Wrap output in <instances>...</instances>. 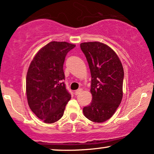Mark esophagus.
I'll return each instance as SVG.
<instances>
[{"label": "esophagus", "mask_w": 154, "mask_h": 154, "mask_svg": "<svg viewBox=\"0 0 154 154\" xmlns=\"http://www.w3.org/2000/svg\"><path fill=\"white\" fill-rule=\"evenodd\" d=\"M82 89H78V90H76L75 92V94L76 95H79V94L80 93V92H82Z\"/></svg>", "instance_id": "1"}]
</instances>
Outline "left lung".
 Masks as SVG:
<instances>
[{
	"instance_id": "obj_1",
	"label": "left lung",
	"mask_w": 154,
	"mask_h": 154,
	"mask_svg": "<svg viewBox=\"0 0 154 154\" xmlns=\"http://www.w3.org/2000/svg\"><path fill=\"white\" fill-rule=\"evenodd\" d=\"M80 48L91 73L92 100L84 107L88 119L103 123L113 116L123 98L124 71L119 57L110 47L98 42H85Z\"/></svg>"
}]
</instances>
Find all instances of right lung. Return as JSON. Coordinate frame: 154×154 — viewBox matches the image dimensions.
Listing matches in <instances>:
<instances>
[{"label": "right lung", "instance_id": "right-lung-1", "mask_svg": "<svg viewBox=\"0 0 154 154\" xmlns=\"http://www.w3.org/2000/svg\"><path fill=\"white\" fill-rule=\"evenodd\" d=\"M75 44L51 42L42 48L31 62L26 75L29 107L39 119L53 123L63 116L71 99L63 80L65 57Z\"/></svg>", "mask_w": 154, "mask_h": 154}]
</instances>
